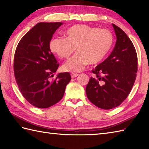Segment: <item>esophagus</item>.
<instances>
[{
    "mask_svg": "<svg viewBox=\"0 0 149 149\" xmlns=\"http://www.w3.org/2000/svg\"><path fill=\"white\" fill-rule=\"evenodd\" d=\"M78 74H71V77L72 78H75L78 76Z\"/></svg>",
    "mask_w": 149,
    "mask_h": 149,
    "instance_id": "1",
    "label": "esophagus"
}]
</instances>
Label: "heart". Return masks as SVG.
I'll list each match as a JSON object with an SVG mask.
<instances>
[{
  "instance_id": "obj_1",
  "label": "heart",
  "mask_w": 149,
  "mask_h": 149,
  "mask_svg": "<svg viewBox=\"0 0 149 149\" xmlns=\"http://www.w3.org/2000/svg\"><path fill=\"white\" fill-rule=\"evenodd\" d=\"M66 38L58 37L50 40V51L59 58L66 59L75 50V54L63 66V70L83 71L87 65H97L109 55L114 45L113 34L107 29L75 25L65 32Z\"/></svg>"
}]
</instances>
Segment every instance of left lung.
Here are the masks:
<instances>
[{"label":"left lung","mask_w":149,"mask_h":149,"mask_svg":"<svg viewBox=\"0 0 149 149\" xmlns=\"http://www.w3.org/2000/svg\"><path fill=\"white\" fill-rule=\"evenodd\" d=\"M116 42L112 52L92 70L86 88L88 99L98 107L110 109L118 106L133 86L138 70L137 54L131 40L120 27L112 24Z\"/></svg>","instance_id":"8db88e82"}]
</instances>
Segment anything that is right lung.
I'll return each instance as SVG.
<instances>
[{
  "instance_id": "add662e5",
  "label": "right lung",
  "mask_w": 149,
  "mask_h": 149,
  "mask_svg": "<svg viewBox=\"0 0 149 149\" xmlns=\"http://www.w3.org/2000/svg\"><path fill=\"white\" fill-rule=\"evenodd\" d=\"M61 22H40L20 40L14 57V74L22 95L33 106L47 108L64 95L71 80L68 72L54 75L59 63L49 48L54 33Z\"/></svg>"
}]
</instances>
